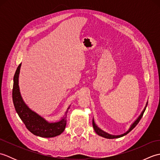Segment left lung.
<instances>
[{"label": "left lung", "instance_id": "left-lung-1", "mask_svg": "<svg viewBox=\"0 0 160 160\" xmlns=\"http://www.w3.org/2000/svg\"><path fill=\"white\" fill-rule=\"evenodd\" d=\"M147 106H146V107L144 108V109L143 110V111L142 112V113H141V115H140V116H139V117H138V118L137 119V120H135V121L133 122V124H132L131 125V127H130V128H129L127 132H124V134H122V135H110V134H108V133H107V132H104V131L101 130L100 128H98V127H97V126L96 125V124H95V122H94L93 120V127L94 130H95V131H96V133H97L98 135H100V136L103 137V138H108V139H114V138H121V137H122V136H124V135H126L127 134H128L129 132H130L131 131H132V129H133L135 127H136V125L139 123V122L140 121L141 118H142V116H143V114H144V111H145V110H146V108H147Z\"/></svg>", "mask_w": 160, "mask_h": 160}]
</instances>
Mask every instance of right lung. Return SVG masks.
Masks as SVG:
<instances>
[{
  "label": "right lung",
  "instance_id": "obj_1",
  "mask_svg": "<svg viewBox=\"0 0 160 160\" xmlns=\"http://www.w3.org/2000/svg\"><path fill=\"white\" fill-rule=\"evenodd\" d=\"M20 66L21 64H20L17 67L13 76L12 90L13 102L17 113L24 122L27 128L33 135L42 138H53L60 135L66 127L67 114L69 107L67 108L62 120L54 123H49L35 112L32 111L25 104L20 96L18 86V76Z\"/></svg>",
  "mask_w": 160,
  "mask_h": 160
}]
</instances>
